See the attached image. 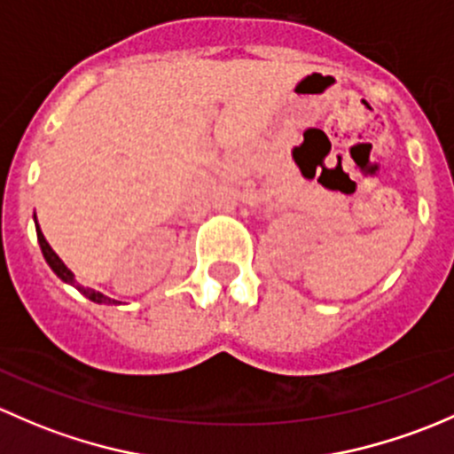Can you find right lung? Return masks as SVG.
<instances>
[{
    "mask_svg": "<svg viewBox=\"0 0 454 454\" xmlns=\"http://www.w3.org/2000/svg\"><path fill=\"white\" fill-rule=\"evenodd\" d=\"M35 225H36V238H39V245H41V251H43V258H45V262H48L50 264V269L54 270L56 275H59L60 279H63L65 284H72L74 288H78V291L82 293V295H85L87 299H91V301H96V303H120L118 299H111V297H106V295H102L100 291H93V288H85V286H81V284L76 282V279H74V273L72 270L67 269V266H65V262L59 258V255L54 254V249L52 247L48 245V240H45V236H43V231H41V227H39V223H36V216H35Z\"/></svg>",
    "mask_w": 454,
    "mask_h": 454,
    "instance_id": "right-lung-1",
    "label": "right lung"
}]
</instances>
